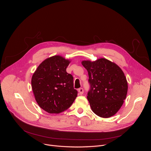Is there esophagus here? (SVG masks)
I'll list each match as a JSON object with an SVG mask.
<instances>
[{"label": "esophagus", "mask_w": 151, "mask_h": 151, "mask_svg": "<svg viewBox=\"0 0 151 151\" xmlns=\"http://www.w3.org/2000/svg\"><path fill=\"white\" fill-rule=\"evenodd\" d=\"M78 92H79V93L80 94H82L83 93V88H81L78 89Z\"/></svg>", "instance_id": "34e87169"}]
</instances>
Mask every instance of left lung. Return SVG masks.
<instances>
[{
  "label": "left lung",
  "instance_id": "1",
  "mask_svg": "<svg viewBox=\"0 0 151 151\" xmlns=\"http://www.w3.org/2000/svg\"><path fill=\"white\" fill-rule=\"evenodd\" d=\"M87 70L91 89L87 99L93 112L101 118H109L120 109L126 98L128 83L122 69L104 58L83 60Z\"/></svg>",
  "mask_w": 151,
  "mask_h": 151
}]
</instances>
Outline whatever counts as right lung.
<instances>
[{
	"mask_svg": "<svg viewBox=\"0 0 151 151\" xmlns=\"http://www.w3.org/2000/svg\"><path fill=\"white\" fill-rule=\"evenodd\" d=\"M71 60L56 55L43 61L32 77V88L40 108L50 114L66 111L77 97L73 76L66 72Z\"/></svg>",
	"mask_w": 151,
	"mask_h": 151,
	"instance_id": "right-lung-1",
	"label": "right lung"
}]
</instances>
